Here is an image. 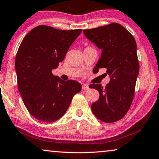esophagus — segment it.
I'll return each instance as SVG.
<instances>
[{
	"label": "esophagus",
	"mask_w": 159,
	"mask_h": 159,
	"mask_svg": "<svg viewBox=\"0 0 159 159\" xmlns=\"http://www.w3.org/2000/svg\"><path fill=\"white\" fill-rule=\"evenodd\" d=\"M82 89H83V90H89V85H87V84H83V85H82Z\"/></svg>",
	"instance_id": "esophagus-1"
}]
</instances>
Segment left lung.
Returning <instances> with one entry per match:
<instances>
[{
	"label": "left lung",
	"mask_w": 159,
	"mask_h": 159,
	"mask_svg": "<svg viewBox=\"0 0 159 159\" xmlns=\"http://www.w3.org/2000/svg\"><path fill=\"white\" fill-rule=\"evenodd\" d=\"M84 33L102 50L94 69L105 68V74L110 78L105 87L99 84L89 85L100 93L99 99L91 105L92 112L102 122H117L124 117L134 98L139 71L136 41L129 32L118 23L84 30Z\"/></svg>",
	"instance_id": "left-lung-1"
}]
</instances>
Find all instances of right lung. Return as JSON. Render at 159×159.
Here are the masks:
<instances>
[{
    "mask_svg": "<svg viewBox=\"0 0 159 159\" xmlns=\"http://www.w3.org/2000/svg\"><path fill=\"white\" fill-rule=\"evenodd\" d=\"M82 30H61L39 25L27 34L17 52V86L25 107L37 120L53 122L69 108L81 84L54 75L69 47Z\"/></svg>",
    "mask_w": 159,
    "mask_h": 159,
    "instance_id": "obj_1",
    "label": "right lung"
}]
</instances>
